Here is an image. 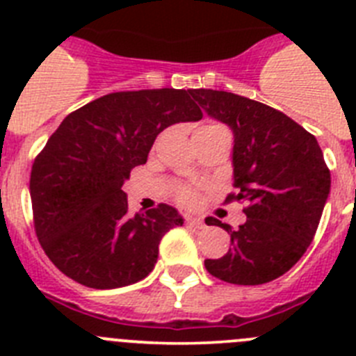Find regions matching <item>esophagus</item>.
I'll return each mask as SVG.
<instances>
[{
    "label": "esophagus",
    "mask_w": 356,
    "mask_h": 356,
    "mask_svg": "<svg viewBox=\"0 0 356 356\" xmlns=\"http://www.w3.org/2000/svg\"><path fill=\"white\" fill-rule=\"evenodd\" d=\"M187 225H188V226H193V228H197V229L205 228V222L201 221V219H196V217H188V219H187Z\"/></svg>",
    "instance_id": "34e87169"
}]
</instances>
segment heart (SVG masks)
Here are the masks:
<instances>
[{
    "label": "heart",
    "mask_w": 356,
    "mask_h": 356,
    "mask_svg": "<svg viewBox=\"0 0 356 356\" xmlns=\"http://www.w3.org/2000/svg\"><path fill=\"white\" fill-rule=\"evenodd\" d=\"M210 127L217 128L219 124H210ZM219 128H222V127H219ZM176 197H178V201H180L181 205H185V207L197 205V194L194 193L193 188H187V187L180 188V191H178V194H176Z\"/></svg>",
    "instance_id": "heart-1"
}]
</instances>
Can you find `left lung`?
Wrapping results in <instances>:
<instances>
[{"mask_svg":"<svg viewBox=\"0 0 356 356\" xmlns=\"http://www.w3.org/2000/svg\"><path fill=\"white\" fill-rule=\"evenodd\" d=\"M191 96L210 118L234 131V187L226 200L246 203V222L207 219L229 234L232 248L205 260L207 271L237 285L280 278L303 257L330 194V169L316 137L280 110L250 97L212 89Z\"/></svg>","mask_w":356,"mask_h":356,"instance_id":"obj_1","label":"left lung"}]
</instances>
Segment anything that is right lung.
<instances>
[{"label":"right lung","instance_id":"right-lung-1","mask_svg":"<svg viewBox=\"0 0 356 356\" xmlns=\"http://www.w3.org/2000/svg\"><path fill=\"white\" fill-rule=\"evenodd\" d=\"M184 89L112 92L69 114L31 165L33 225L44 253L65 276L90 289L146 278L159 244L184 217L160 203L128 213L122 184L147 160L156 135L200 121Z\"/></svg>","mask_w":356,"mask_h":356}]
</instances>
